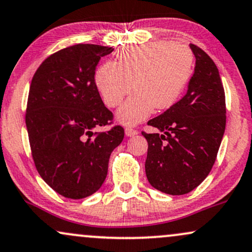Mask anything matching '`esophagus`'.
Segmentation results:
<instances>
[{
  "mask_svg": "<svg viewBox=\"0 0 252 252\" xmlns=\"http://www.w3.org/2000/svg\"><path fill=\"white\" fill-rule=\"evenodd\" d=\"M138 134V130L136 129H132V128H126V135L128 136V137H134Z\"/></svg>",
  "mask_w": 252,
  "mask_h": 252,
  "instance_id": "1",
  "label": "esophagus"
}]
</instances>
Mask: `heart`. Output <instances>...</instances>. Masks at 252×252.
<instances>
[{
	"instance_id": "obj_1",
	"label": "heart",
	"mask_w": 252,
	"mask_h": 252,
	"mask_svg": "<svg viewBox=\"0 0 252 252\" xmlns=\"http://www.w3.org/2000/svg\"><path fill=\"white\" fill-rule=\"evenodd\" d=\"M193 55L183 44L156 41L122 48L116 62L97 69L95 82L103 101L111 108L120 105L117 118L126 126H135L157 110L175 104L192 74Z\"/></svg>"
}]
</instances>
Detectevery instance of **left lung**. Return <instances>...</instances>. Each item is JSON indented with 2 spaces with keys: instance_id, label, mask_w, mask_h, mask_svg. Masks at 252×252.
Wrapping results in <instances>:
<instances>
[{
  "instance_id": "1",
  "label": "left lung",
  "mask_w": 252,
  "mask_h": 252,
  "mask_svg": "<svg viewBox=\"0 0 252 252\" xmlns=\"http://www.w3.org/2000/svg\"><path fill=\"white\" fill-rule=\"evenodd\" d=\"M196 59L188 92L148 124L145 174L149 183L168 195H184L205 180L216 160L225 131V94L220 72L205 51L190 44Z\"/></svg>"
}]
</instances>
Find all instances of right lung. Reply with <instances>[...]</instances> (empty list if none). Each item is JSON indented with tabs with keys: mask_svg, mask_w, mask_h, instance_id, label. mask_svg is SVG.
I'll return each instance as SVG.
<instances>
[{
	"mask_svg": "<svg viewBox=\"0 0 252 252\" xmlns=\"http://www.w3.org/2000/svg\"><path fill=\"white\" fill-rule=\"evenodd\" d=\"M111 47L75 44L45 59L32 80L26 126L36 169L60 195L81 199L93 195L108 174L111 153L124 129L94 132L113 121L95 83L101 57Z\"/></svg>",
	"mask_w": 252,
	"mask_h": 252,
	"instance_id": "obj_1",
	"label": "right lung"
}]
</instances>
